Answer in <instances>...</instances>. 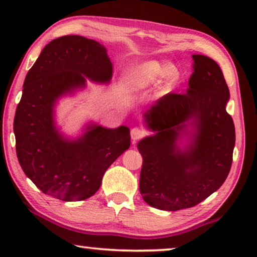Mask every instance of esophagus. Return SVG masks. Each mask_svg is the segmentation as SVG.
I'll list each match as a JSON object with an SVG mask.
<instances>
[{
	"label": "esophagus",
	"instance_id": "obj_1",
	"mask_svg": "<svg viewBox=\"0 0 257 257\" xmlns=\"http://www.w3.org/2000/svg\"><path fill=\"white\" fill-rule=\"evenodd\" d=\"M145 131L140 127H134L131 130V138L133 140V143H136L137 141L141 140V139L145 137Z\"/></svg>",
	"mask_w": 257,
	"mask_h": 257
}]
</instances>
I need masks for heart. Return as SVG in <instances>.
Masks as SVG:
<instances>
[{
  "label": "heart",
  "mask_w": 257,
  "mask_h": 257,
  "mask_svg": "<svg viewBox=\"0 0 257 257\" xmlns=\"http://www.w3.org/2000/svg\"><path fill=\"white\" fill-rule=\"evenodd\" d=\"M165 74L169 82H174L178 76L176 69L169 65L156 61L140 63L126 69L123 75V87L128 93H138L152 87Z\"/></svg>",
  "instance_id": "1"
}]
</instances>
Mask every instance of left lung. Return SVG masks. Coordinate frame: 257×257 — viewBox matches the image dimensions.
Here are the masks:
<instances>
[{
    "mask_svg": "<svg viewBox=\"0 0 257 257\" xmlns=\"http://www.w3.org/2000/svg\"><path fill=\"white\" fill-rule=\"evenodd\" d=\"M188 89L170 92L147 112L155 136L139 142L143 164L140 193L148 204L177 211L195 206L222 185L232 164L235 125L226 110L229 89L212 58L192 55ZM197 127L190 147L182 153L176 143L185 121Z\"/></svg>",
    "mask_w": 257,
    "mask_h": 257,
    "instance_id": "obj_1",
    "label": "left lung"
}]
</instances>
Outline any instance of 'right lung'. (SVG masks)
Returning a JSON list of instances; mask_svg holds the SVG:
<instances>
[{"mask_svg": "<svg viewBox=\"0 0 257 257\" xmlns=\"http://www.w3.org/2000/svg\"><path fill=\"white\" fill-rule=\"evenodd\" d=\"M111 73L106 48L76 35L52 40L27 73L13 121L16 150L27 177L45 194L69 202L88 199L99 190L107 168L130 148L126 126L93 125L79 140L67 141L54 124L56 99L84 87L83 74L108 82Z\"/></svg>", "mask_w": 257, "mask_h": 257, "instance_id": "right-lung-1", "label": "right lung"}]
</instances>
